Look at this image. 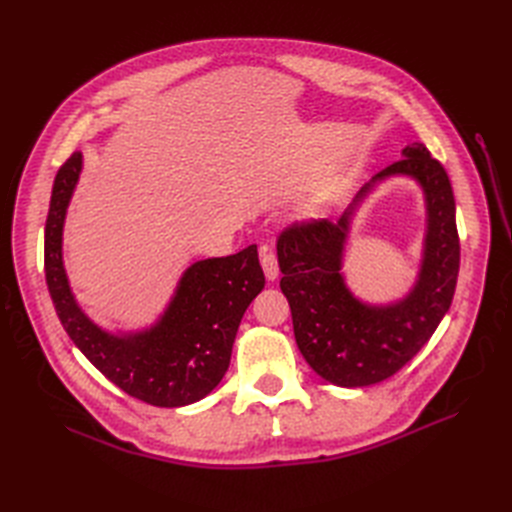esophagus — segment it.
Instances as JSON below:
<instances>
[{
	"instance_id": "esophagus-1",
	"label": "esophagus",
	"mask_w": 512,
	"mask_h": 512,
	"mask_svg": "<svg viewBox=\"0 0 512 512\" xmlns=\"http://www.w3.org/2000/svg\"><path fill=\"white\" fill-rule=\"evenodd\" d=\"M260 265H262V271H265L269 282L277 280V275H280V267H277V258L269 245H260Z\"/></svg>"
}]
</instances>
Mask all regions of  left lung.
Wrapping results in <instances>:
<instances>
[{
  "label": "left lung",
  "mask_w": 512,
  "mask_h": 512,
  "mask_svg": "<svg viewBox=\"0 0 512 512\" xmlns=\"http://www.w3.org/2000/svg\"><path fill=\"white\" fill-rule=\"evenodd\" d=\"M401 156L363 185L337 222L292 226L277 239L280 288L290 303L297 346L322 380L344 389L378 384L397 374L429 342L453 303L459 237L451 181L423 143L406 145ZM393 176H410L424 190V256L404 298L369 304L347 288L343 252L355 211L380 182Z\"/></svg>",
  "instance_id": "1"
}]
</instances>
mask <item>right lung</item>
<instances>
[{"instance_id":"add662e5","label":"right lung","mask_w":512,"mask_h":512,"mask_svg":"<svg viewBox=\"0 0 512 512\" xmlns=\"http://www.w3.org/2000/svg\"><path fill=\"white\" fill-rule=\"evenodd\" d=\"M81 170L83 153L76 151L55 177L44 228L55 312L74 346L121 391L160 408L190 406L224 378L245 309L265 288L256 245L190 265L151 327L106 331L83 312L64 267V224Z\"/></svg>"}]
</instances>
